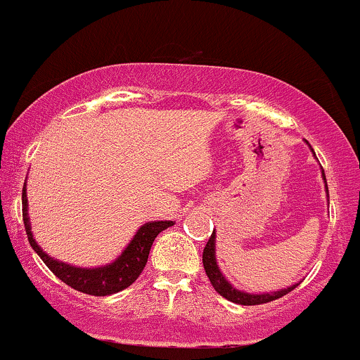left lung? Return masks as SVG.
Listing matches in <instances>:
<instances>
[{
  "label": "left lung",
  "mask_w": 360,
  "mask_h": 360,
  "mask_svg": "<svg viewBox=\"0 0 360 360\" xmlns=\"http://www.w3.org/2000/svg\"><path fill=\"white\" fill-rule=\"evenodd\" d=\"M307 147L311 148V145L307 143ZM311 152H313V155L316 157L313 148H311ZM321 176H323V181H325V191H326V198H328L326 176H325V171H323V169H321ZM328 203H330V200H328ZM215 239H217V234H215V231H213L210 239H208L207 246H205V250H203V266H205V271H207L208 278H210L213 289L219 292L222 297L227 299V301L236 302V304H243V306H256V304L271 302V301H275V299L283 297V295L289 294L290 290H294L295 287L299 285V283H292V285L287 287V289H280V290H274V292H259V294H256V292H246V290L236 289V287L232 285L227 278H225L222 271H220L219 263H217Z\"/></svg>",
  "instance_id": "8db88e82"
}]
</instances>
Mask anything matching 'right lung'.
<instances>
[{
  "mask_svg": "<svg viewBox=\"0 0 360 360\" xmlns=\"http://www.w3.org/2000/svg\"><path fill=\"white\" fill-rule=\"evenodd\" d=\"M22 213L30 246L41 256L46 266L59 280H63L66 285H70L71 289L80 290L89 295H97V297L116 294V292L124 290L126 287L131 285L140 276L141 271H143L145 264H147L148 252L153 240H155L162 231L174 225L172 220H152V222L143 224L138 229L136 234L133 236V239L129 240L128 246L122 250L121 255L114 262L96 268H84L53 258L46 251H42L37 240L34 239L32 225H30L29 217V201H27V184H23L22 189Z\"/></svg>",
  "mask_w": 360,
  "mask_h": 360,
  "instance_id": "obj_1",
  "label": "right lung"
}]
</instances>
